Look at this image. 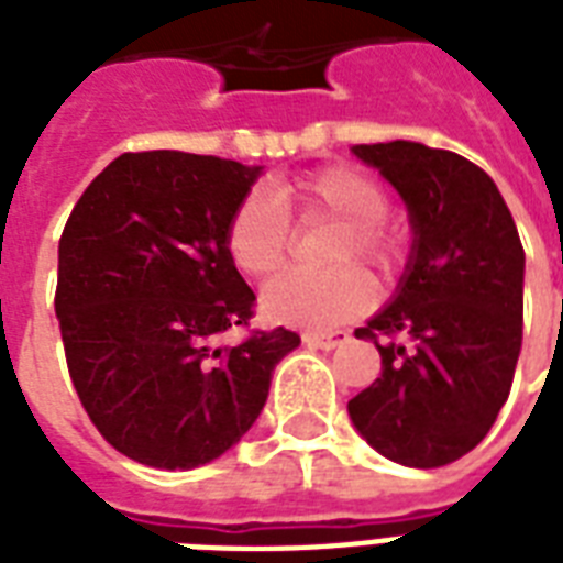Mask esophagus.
I'll use <instances>...</instances> for the list:
<instances>
[{
  "label": "esophagus",
  "instance_id": "obj_1",
  "mask_svg": "<svg viewBox=\"0 0 563 563\" xmlns=\"http://www.w3.org/2000/svg\"><path fill=\"white\" fill-rule=\"evenodd\" d=\"M342 342H347V333H307L303 344L307 347H321V351H333Z\"/></svg>",
  "mask_w": 563,
  "mask_h": 563
}]
</instances>
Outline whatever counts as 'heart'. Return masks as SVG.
Segmentation results:
<instances>
[{"mask_svg": "<svg viewBox=\"0 0 563 563\" xmlns=\"http://www.w3.org/2000/svg\"><path fill=\"white\" fill-rule=\"evenodd\" d=\"M300 219L327 216L342 224L330 247V263L360 260L376 274H391L402 260V236L388 216V195L379 180L356 166H327L289 189ZM224 247L239 272L265 277L277 272L291 247V216L272 192L254 189L233 207ZM374 303V283L356 265L327 272H286L263 289V312L274 324L335 330Z\"/></svg>", "mask_w": 563, "mask_h": 563, "instance_id": "b5f03b06", "label": "heart"}]
</instances>
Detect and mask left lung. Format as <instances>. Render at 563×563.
<instances>
[{
    "label": "left lung",
    "mask_w": 563,
    "mask_h": 563,
    "mask_svg": "<svg viewBox=\"0 0 563 563\" xmlns=\"http://www.w3.org/2000/svg\"><path fill=\"white\" fill-rule=\"evenodd\" d=\"M353 154L400 192L415 242L394 300L356 330L376 344L383 374L347 411L385 459L444 467L488 435L511 391L523 245L497 184L462 154L409 140Z\"/></svg>",
    "instance_id": "obj_1"
}]
</instances>
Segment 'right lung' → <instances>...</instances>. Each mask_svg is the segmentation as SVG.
Returning a JSON list of instances; mask_svg holds the SVG:
<instances>
[{
  "label": "right lung",
  "mask_w": 563,
  "mask_h": 563,
  "mask_svg": "<svg viewBox=\"0 0 563 563\" xmlns=\"http://www.w3.org/2000/svg\"><path fill=\"white\" fill-rule=\"evenodd\" d=\"M210 154L128 152L84 189L57 247L55 312L84 411L148 467L192 471L228 453L268 397L291 330L247 327L254 291L224 247L260 175Z\"/></svg>",
  "instance_id": "obj_1"
}]
</instances>
